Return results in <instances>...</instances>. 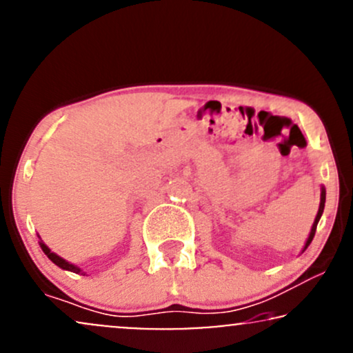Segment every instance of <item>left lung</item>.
<instances>
[{
    "mask_svg": "<svg viewBox=\"0 0 353 353\" xmlns=\"http://www.w3.org/2000/svg\"><path fill=\"white\" fill-rule=\"evenodd\" d=\"M324 206H325V188H324V186H322V188H321V205H319V211H317V216H316V219H314V225H312V228H310V234H309L307 241H305L304 251L307 250L309 244L312 243L314 234H316V230H317V223H319V219H321L322 213H324Z\"/></svg>",
    "mask_w": 353,
    "mask_h": 353,
    "instance_id": "obj_1",
    "label": "left lung"
}]
</instances>
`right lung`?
Listing matches in <instances>:
<instances>
[{
	"label": "right lung",
	"instance_id": "add662e5",
	"mask_svg": "<svg viewBox=\"0 0 353 353\" xmlns=\"http://www.w3.org/2000/svg\"><path fill=\"white\" fill-rule=\"evenodd\" d=\"M39 246H41V250L44 251V254L48 256V258L51 259L52 263L56 264V266H59L61 269H65V271L76 272V274H85V272H82V271H81V268L74 266V264H70V263H68V261H65V259H62L61 256H57L56 252H52L51 250H49L48 246H46V244H44L43 241H39Z\"/></svg>",
	"mask_w": 353,
	"mask_h": 353
}]
</instances>
